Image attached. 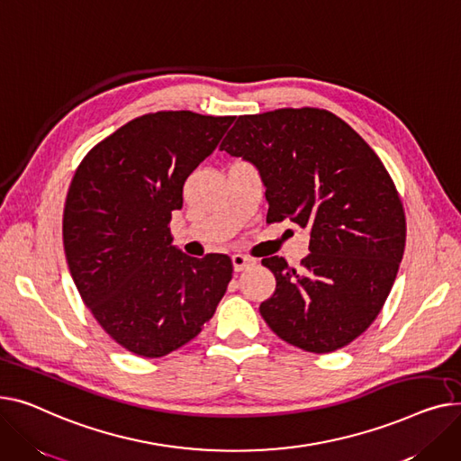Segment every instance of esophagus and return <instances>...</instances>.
Here are the masks:
<instances>
[{
	"label": "esophagus",
	"instance_id": "1",
	"mask_svg": "<svg viewBox=\"0 0 461 461\" xmlns=\"http://www.w3.org/2000/svg\"><path fill=\"white\" fill-rule=\"evenodd\" d=\"M251 264H255V258H251V257H248V255H240V253L232 255V267H234V272H241V269H246V267L251 266Z\"/></svg>",
	"mask_w": 461,
	"mask_h": 461
}]
</instances>
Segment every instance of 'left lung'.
Wrapping results in <instances>:
<instances>
[{
    "label": "left lung",
    "instance_id": "obj_1",
    "mask_svg": "<svg viewBox=\"0 0 461 461\" xmlns=\"http://www.w3.org/2000/svg\"><path fill=\"white\" fill-rule=\"evenodd\" d=\"M220 150L257 167L267 223L311 229L300 272L283 257L262 258L277 283L260 303L267 326L312 354L356 340L380 314L405 248L402 201L382 159L316 107L240 115Z\"/></svg>",
    "mask_w": 461,
    "mask_h": 461
}]
</instances>
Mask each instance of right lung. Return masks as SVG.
Segmentation results:
<instances>
[{
	"instance_id": "right-lung-1",
	"label": "right lung",
	"mask_w": 461,
	"mask_h": 461,
	"mask_svg": "<svg viewBox=\"0 0 461 461\" xmlns=\"http://www.w3.org/2000/svg\"><path fill=\"white\" fill-rule=\"evenodd\" d=\"M234 117L158 112L133 119L81 159L67 194L70 276L102 330L135 356L164 357L195 339L232 279L227 255L173 246L185 178Z\"/></svg>"
}]
</instances>
